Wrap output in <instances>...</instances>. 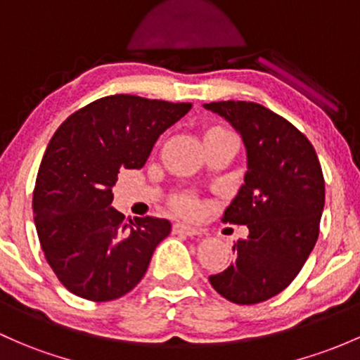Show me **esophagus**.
<instances>
[{"label": "esophagus", "mask_w": 360, "mask_h": 360, "mask_svg": "<svg viewBox=\"0 0 360 360\" xmlns=\"http://www.w3.org/2000/svg\"><path fill=\"white\" fill-rule=\"evenodd\" d=\"M173 233L176 235H188V237H195V235L202 233V230L191 225H181V223H175L173 225Z\"/></svg>", "instance_id": "34e87169"}]
</instances>
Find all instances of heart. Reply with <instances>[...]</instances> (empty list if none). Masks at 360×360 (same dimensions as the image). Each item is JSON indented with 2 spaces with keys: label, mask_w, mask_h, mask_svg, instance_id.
<instances>
[{
  "label": "heart",
  "mask_w": 360,
  "mask_h": 360,
  "mask_svg": "<svg viewBox=\"0 0 360 360\" xmlns=\"http://www.w3.org/2000/svg\"><path fill=\"white\" fill-rule=\"evenodd\" d=\"M207 134H230V132H228L226 129H223V127H211V129H207L206 135ZM175 210L184 216H194L199 212V202L188 195H180L176 197L175 200Z\"/></svg>",
  "instance_id": "heart-1"
}]
</instances>
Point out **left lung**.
<instances>
[{"instance_id": "8db88e82", "label": "left lung", "mask_w": 360, "mask_h": 360, "mask_svg": "<svg viewBox=\"0 0 360 360\" xmlns=\"http://www.w3.org/2000/svg\"><path fill=\"white\" fill-rule=\"evenodd\" d=\"M233 125L247 149L243 185L223 221L247 225L235 262L211 274L212 288L240 305L278 295L302 269L319 235L324 176L309 139L274 111L250 101L204 104Z\"/></svg>"}]
</instances>
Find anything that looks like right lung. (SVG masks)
Wrapping results in <instances>:
<instances>
[{
	"instance_id": "add662e5",
	"label": "right lung",
	"mask_w": 360,
	"mask_h": 360,
	"mask_svg": "<svg viewBox=\"0 0 360 360\" xmlns=\"http://www.w3.org/2000/svg\"><path fill=\"white\" fill-rule=\"evenodd\" d=\"M192 108L115 94L80 108L49 141L32 197L46 261L75 295L108 302L142 280L168 219L135 218L111 207L120 169L142 168L154 142Z\"/></svg>"
}]
</instances>
